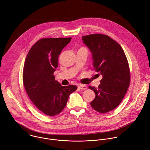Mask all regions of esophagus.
<instances>
[{
  "label": "esophagus",
  "mask_w": 150,
  "mask_h": 150,
  "mask_svg": "<svg viewBox=\"0 0 150 150\" xmlns=\"http://www.w3.org/2000/svg\"><path fill=\"white\" fill-rule=\"evenodd\" d=\"M78 87H79L80 89H83V90L87 89V87H86V86L83 85V84H79V85L78 86Z\"/></svg>",
  "instance_id": "esophagus-1"
}]
</instances>
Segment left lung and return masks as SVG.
I'll return each mask as SVG.
<instances>
[{"mask_svg": "<svg viewBox=\"0 0 150 150\" xmlns=\"http://www.w3.org/2000/svg\"><path fill=\"white\" fill-rule=\"evenodd\" d=\"M82 40L92 53L95 70L103 77L98 88L88 87L96 95L91 105L100 113L110 112L120 104L129 86L127 58L121 46L108 35L91 34Z\"/></svg>", "mask_w": 150, "mask_h": 150, "instance_id": "8db88e82", "label": "left lung"}]
</instances>
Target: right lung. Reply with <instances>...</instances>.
I'll use <instances>...</instances> for the list:
<instances>
[{
	"label": "right lung",
	"instance_id": "obj_1",
	"mask_svg": "<svg viewBox=\"0 0 150 150\" xmlns=\"http://www.w3.org/2000/svg\"><path fill=\"white\" fill-rule=\"evenodd\" d=\"M71 38H42L29 51L23 70V83L34 105L44 114L53 116L66 106L70 95L77 86H63L53 74L58 57Z\"/></svg>",
	"mask_w": 150,
	"mask_h": 150
}]
</instances>
